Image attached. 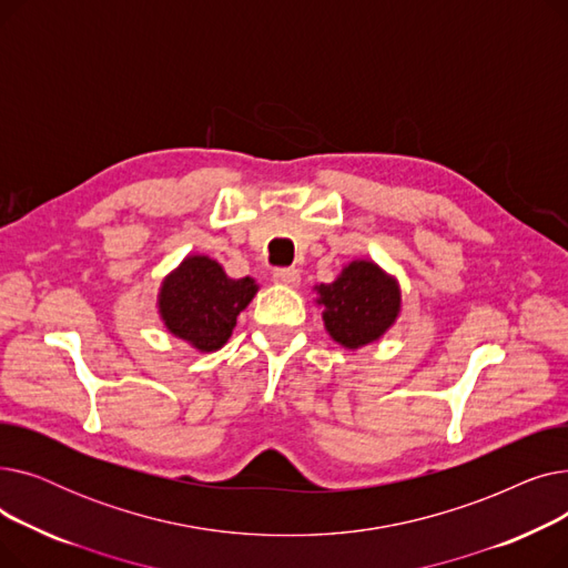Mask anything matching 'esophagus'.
Here are the masks:
<instances>
[{
    "label": "esophagus",
    "instance_id": "34e87169",
    "mask_svg": "<svg viewBox=\"0 0 568 568\" xmlns=\"http://www.w3.org/2000/svg\"><path fill=\"white\" fill-rule=\"evenodd\" d=\"M300 281H302V276H300V272H296V268H276V272H274V283H278V285L296 287V285H300Z\"/></svg>",
    "mask_w": 568,
    "mask_h": 568
}]
</instances>
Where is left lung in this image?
<instances>
[{
	"label": "left lung",
	"instance_id": "left-lung-1",
	"mask_svg": "<svg viewBox=\"0 0 568 568\" xmlns=\"http://www.w3.org/2000/svg\"><path fill=\"white\" fill-rule=\"evenodd\" d=\"M315 290L324 329L347 349L379 341L400 313L398 281L371 260L349 262L334 283Z\"/></svg>",
	"mask_w": 568,
	"mask_h": 568
}]
</instances>
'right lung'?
<instances>
[{"label":"right lung","mask_w":568,"mask_h":568,"mask_svg":"<svg viewBox=\"0 0 568 568\" xmlns=\"http://www.w3.org/2000/svg\"><path fill=\"white\" fill-rule=\"evenodd\" d=\"M257 292V283L230 278L223 266L206 255H189L159 292V313L165 329L200 352L221 349Z\"/></svg>","instance_id":"right-lung-1"}]
</instances>
